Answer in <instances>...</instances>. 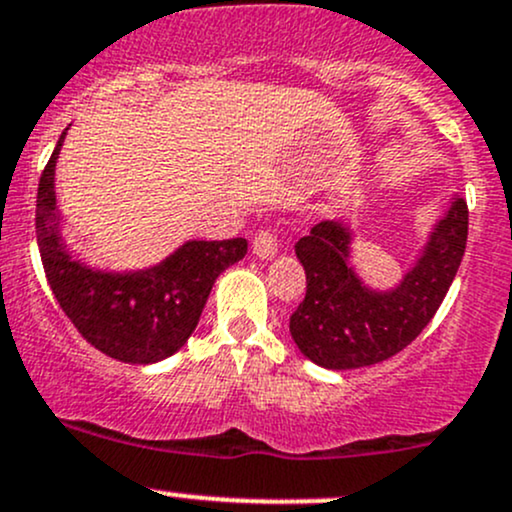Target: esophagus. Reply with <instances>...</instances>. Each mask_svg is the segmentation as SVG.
<instances>
[{
  "label": "esophagus",
  "mask_w": 512,
  "mask_h": 512,
  "mask_svg": "<svg viewBox=\"0 0 512 512\" xmlns=\"http://www.w3.org/2000/svg\"><path fill=\"white\" fill-rule=\"evenodd\" d=\"M277 235H274V230H260V233L255 235V240H252V250H255L257 257H262V260H272L274 255H277Z\"/></svg>",
  "instance_id": "obj_1"
}]
</instances>
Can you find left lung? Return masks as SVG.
Instances as JSON below:
<instances>
[{
    "mask_svg": "<svg viewBox=\"0 0 512 512\" xmlns=\"http://www.w3.org/2000/svg\"><path fill=\"white\" fill-rule=\"evenodd\" d=\"M466 235L469 209L457 196L403 282L391 291H372L350 267V228L340 221L318 223L296 243L306 296L289 318L291 338L325 369H359L398 355L445 301L462 265Z\"/></svg>",
    "mask_w": 512,
    "mask_h": 512,
    "instance_id": "1",
    "label": "left lung"
}]
</instances>
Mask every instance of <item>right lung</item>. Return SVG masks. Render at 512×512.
<instances>
[{"label": "right lung", "mask_w": 512, "mask_h": 512, "mask_svg": "<svg viewBox=\"0 0 512 512\" xmlns=\"http://www.w3.org/2000/svg\"><path fill=\"white\" fill-rule=\"evenodd\" d=\"M65 133L38 182L36 238L55 301L77 333L104 355L128 364L167 359L194 333L223 269L243 260L245 238L189 240L143 272H99L72 260L55 211V162Z\"/></svg>", "instance_id": "right-lung-1"}]
</instances>
